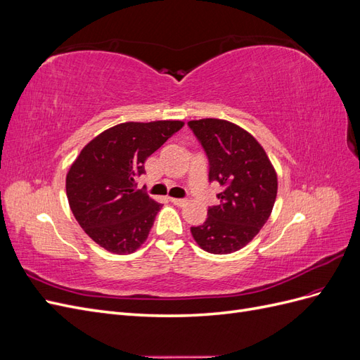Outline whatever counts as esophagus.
Masks as SVG:
<instances>
[{
    "instance_id": "1",
    "label": "esophagus",
    "mask_w": 360,
    "mask_h": 360,
    "mask_svg": "<svg viewBox=\"0 0 360 360\" xmlns=\"http://www.w3.org/2000/svg\"><path fill=\"white\" fill-rule=\"evenodd\" d=\"M169 200H171L172 204H176V205H179V207L186 204V200H183V198H169Z\"/></svg>"
}]
</instances>
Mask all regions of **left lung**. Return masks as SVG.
<instances>
[{
    "mask_svg": "<svg viewBox=\"0 0 360 360\" xmlns=\"http://www.w3.org/2000/svg\"><path fill=\"white\" fill-rule=\"evenodd\" d=\"M188 126L209 159V180L222 186L219 204L209 207L207 219L191 233L207 252H236L269 219L278 192L275 168L258 141L234 123L202 118Z\"/></svg>",
    "mask_w": 360,
    "mask_h": 360,
    "instance_id": "8db88e82",
    "label": "left lung"
}]
</instances>
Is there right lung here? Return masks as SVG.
Listing matches in <instances>:
<instances>
[{
    "mask_svg": "<svg viewBox=\"0 0 360 360\" xmlns=\"http://www.w3.org/2000/svg\"><path fill=\"white\" fill-rule=\"evenodd\" d=\"M177 120L122 123L91 139L66 177L70 210L82 230L112 254L143 245L162 204L136 189L144 162L183 127Z\"/></svg>",
    "mask_w": 360,
    "mask_h": 360,
    "instance_id": "obj_1",
    "label": "right lung"
}]
</instances>
